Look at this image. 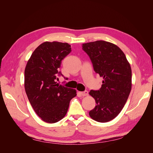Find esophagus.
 Segmentation results:
<instances>
[{"label":"esophagus","instance_id":"34e87169","mask_svg":"<svg viewBox=\"0 0 153 153\" xmlns=\"http://www.w3.org/2000/svg\"><path fill=\"white\" fill-rule=\"evenodd\" d=\"M80 94H81V96H88V91H83V92H80Z\"/></svg>","mask_w":153,"mask_h":153}]
</instances>
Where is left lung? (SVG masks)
<instances>
[{
	"instance_id": "1",
	"label": "left lung",
	"mask_w": 153,
	"mask_h": 153,
	"mask_svg": "<svg viewBox=\"0 0 153 153\" xmlns=\"http://www.w3.org/2000/svg\"><path fill=\"white\" fill-rule=\"evenodd\" d=\"M82 49L91 59L94 70L103 78L100 89L89 92L96 103L89 115L98 122H107L120 114L131 92L130 64L123 51L111 42L96 41L85 43Z\"/></svg>"
}]
</instances>
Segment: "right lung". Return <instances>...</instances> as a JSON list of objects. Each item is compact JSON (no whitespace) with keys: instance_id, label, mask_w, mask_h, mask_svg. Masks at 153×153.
Instances as JSON below:
<instances>
[{"instance_id":"add662e5","label":"right lung","mask_w":153,"mask_h":153,"mask_svg":"<svg viewBox=\"0 0 153 153\" xmlns=\"http://www.w3.org/2000/svg\"><path fill=\"white\" fill-rule=\"evenodd\" d=\"M66 42H45L33 51L25 70V88L36 114L46 123L60 121L76 91L57 83L61 61L71 52Z\"/></svg>"}]
</instances>
